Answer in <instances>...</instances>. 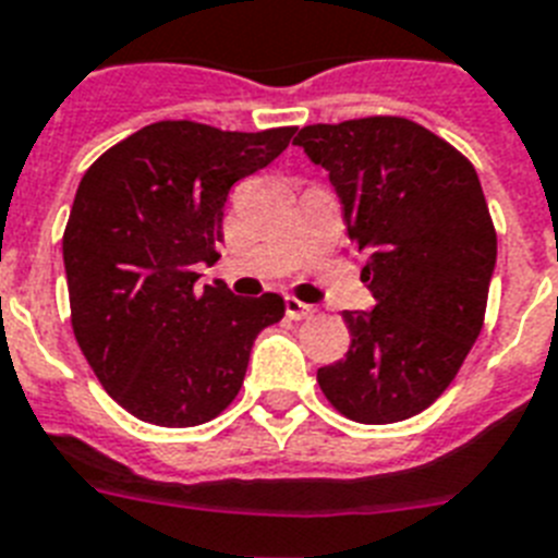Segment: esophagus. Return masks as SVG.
Returning <instances> with one entry per match:
<instances>
[{
	"label": "esophagus",
	"mask_w": 558,
	"mask_h": 558,
	"mask_svg": "<svg viewBox=\"0 0 558 558\" xmlns=\"http://www.w3.org/2000/svg\"><path fill=\"white\" fill-rule=\"evenodd\" d=\"M284 311H288V316L290 319H307V316H313V313H316V307L313 305H305V302H302V299H296V296H288L284 299Z\"/></svg>",
	"instance_id": "34e87169"
}]
</instances>
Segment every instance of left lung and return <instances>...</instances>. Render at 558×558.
Listing matches in <instances>:
<instances>
[{
    "mask_svg": "<svg viewBox=\"0 0 558 558\" xmlns=\"http://www.w3.org/2000/svg\"><path fill=\"white\" fill-rule=\"evenodd\" d=\"M293 142L330 173L376 299L342 313L351 348L316 381L362 425L416 416L450 388L485 325L496 228L476 168L404 117L307 124Z\"/></svg>",
    "mask_w": 558,
    "mask_h": 558,
    "instance_id": "1",
    "label": "left lung"
}]
</instances>
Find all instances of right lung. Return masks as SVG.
I'll list each match as a JSON object with an SVG mask.
<instances>
[{"label":"right lung","instance_id":"obj_1","mask_svg":"<svg viewBox=\"0 0 558 558\" xmlns=\"http://www.w3.org/2000/svg\"><path fill=\"white\" fill-rule=\"evenodd\" d=\"M296 128L219 131L165 119L108 147L80 182L62 256L73 336L124 411L205 425L236 399L253 339L284 316L279 293L196 288L219 259L230 187L270 165Z\"/></svg>","mask_w":558,"mask_h":558}]
</instances>
